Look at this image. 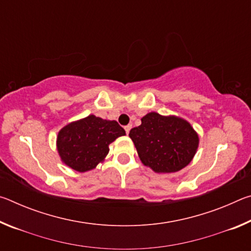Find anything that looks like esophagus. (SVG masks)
<instances>
[{
	"label": "esophagus",
	"mask_w": 251,
	"mask_h": 251,
	"mask_svg": "<svg viewBox=\"0 0 251 251\" xmlns=\"http://www.w3.org/2000/svg\"><path fill=\"white\" fill-rule=\"evenodd\" d=\"M124 128H125V130H126V134L128 135V134H129V130H130V128H131V125H127V126L124 127Z\"/></svg>",
	"instance_id": "esophagus-1"
}]
</instances>
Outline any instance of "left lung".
Wrapping results in <instances>:
<instances>
[{
  "instance_id": "8db88e82",
  "label": "left lung",
  "mask_w": 251,
  "mask_h": 251,
  "mask_svg": "<svg viewBox=\"0 0 251 251\" xmlns=\"http://www.w3.org/2000/svg\"><path fill=\"white\" fill-rule=\"evenodd\" d=\"M142 163L155 173H175L196 154L199 137L188 122L151 112L129 131Z\"/></svg>"
}]
</instances>
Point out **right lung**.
I'll use <instances>...</instances> for the list:
<instances>
[{
	"instance_id": "add662e5",
	"label": "right lung",
	"mask_w": 251,
	"mask_h": 251,
	"mask_svg": "<svg viewBox=\"0 0 251 251\" xmlns=\"http://www.w3.org/2000/svg\"><path fill=\"white\" fill-rule=\"evenodd\" d=\"M126 135L116 121L95 115L70 123L57 135V151L63 163L76 172L94 169L108 154V145Z\"/></svg>"
}]
</instances>
